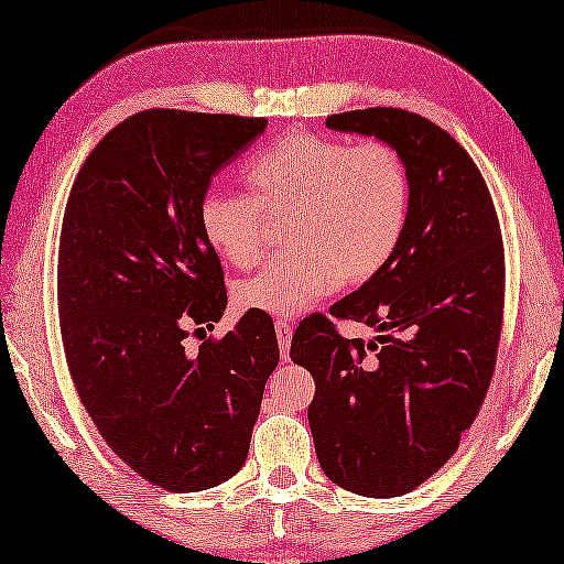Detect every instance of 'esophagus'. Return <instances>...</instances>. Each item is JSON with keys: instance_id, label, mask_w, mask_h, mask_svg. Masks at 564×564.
Here are the masks:
<instances>
[{"instance_id": "obj_1", "label": "esophagus", "mask_w": 564, "mask_h": 564, "mask_svg": "<svg viewBox=\"0 0 564 564\" xmlns=\"http://www.w3.org/2000/svg\"><path fill=\"white\" fill-rule=\"evenodd\" d=\"M275 337H279V347L283 355H289L291 350V337H293V327L291 322L285 319H275Z\"/></svg>"}]
</instances>
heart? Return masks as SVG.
I'll use <instances>...</instances> for the list:
<instances>
[{"label": "heart", "instance_id": "b5f03b06", "mask_svg": "<svg viewBox=\"0 0 564 564\" xmlns=\"http://www.w3.org/2000/svg\"><path fill=\"white\" fill-rule=\"evenodd\" d=\"M248 194L206 188L196 209L199 235L225 263L260 260L265 214H296L291 256L235 285L245 312L293 316L343 285L376 279L409 227L411 178L386 142L289 134L245 165Z\"/></svg>", "mask_w": 564, "mask_h": 564}]
</instances>
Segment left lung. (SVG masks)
<instances>
[{"label": "left lung", "mask_w": 564, "mask_h": 564, "mask_svg": "<svg viewBox=\"0 0 564 564\" xmlns=\"http://www.w3.org/2000/svg\"><path fill=\"white\" fill-rule=\"evenodd\" d=\"M378 138L411 178L409 227L376 279L329 308L376 339H345L324 314L299 324L291 360L314 376L308 426L322 470L368 498L409 494L457 452L486 399L503 319V240L465 148L393 107L332 115Z\"/></svg>", "instance_id": "left-lung-1"}]
</instances>
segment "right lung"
<instances>
[{"label":"right lung","mask_w":564,"mask_h":564,"mask_svg":"<svg viewBox=\"0 0 564 564\" xmlns=\"http://www.w3.org/2000/svg\"><path fill=\"white\" fill-rule=\"evenodd\" d=\"M263 117L148 109L109 130L70 188L58 314L86 414L140 478L196 494L240 473L265 380L279 365L268 314L186 350L227 308L219 256L196 209Z\"/></svg>","instance_id":"1"}]
</instances>
